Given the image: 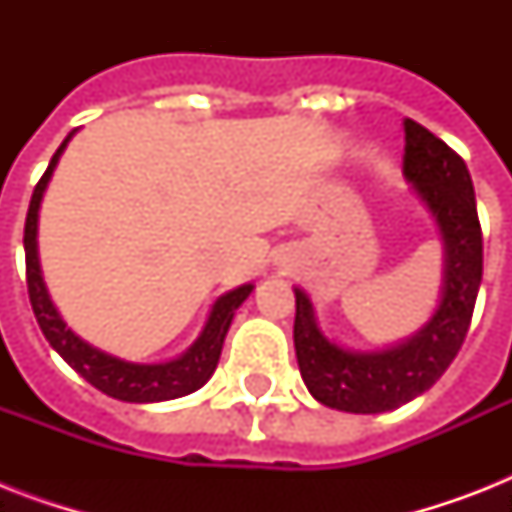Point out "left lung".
I'll return each mask as SVG.
<instances>
[{"instance_id": "1", "label": "left lung", "mask_w": 512, "mask_h": 512, "mask_svg": "<svg viewBox=\"0 0 512 512\" xmlns=\"http://www.w3.org/2000/svg\"><path fill=\"white\" fill-rule=\"evenodd\" d=\"M404 140V177L436 217L444 239V292L417 335L393 348L358 353L321 332L308 295L295 289V353L305 388L340 412H390L436 385L465 342L484 276L476 191L462 156L412 119H404Z\"/></svg>"}]
</instances>
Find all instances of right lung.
Segmentation results:
<instances>
[{"label":"right lung","instance_id":"add662e5","mask_svg":"<svg viewBox=\"0 0 512 512\" xmlns=\"http://www.w3.org/2000/svg\"><path fill=\"white\" fill-rule=\"evenodd\" d=\"M68 138L60 143V148L52 156L50 167H47V172H44L42 180L36 183L34 193H31L26 231H23L28 300H31L36 321H39V329H42V335L47 337L52 348L63 356V361L82 374L92 388H98L106 396L130 401V404H154V401H170V398L188 396L193 390H199L215 372L217 361H220V350H223V340L233 321V313L249 297L252 284H244V287L231 289L223 297H217V303L212 305V313H209L199 340L193 342L183 356L172 358L167 364H132V361H122V358L108 356L103 350L92 348L90 342H84L82 337L74 335L66 327V321L60 319L58 308L52 305L50 295H47L42 268H39V252H36V220H39L42 193L47 183H50L52 170H55V164H58Z\"/></svg>","mask_w":512,"mask_h":512}]
</instances>
